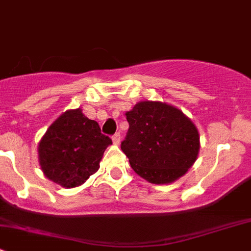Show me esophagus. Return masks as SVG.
Masks as SVG:
<instances>
[{"label":"esophagus","instance_id":"obj_1","mask_svg":"<svg viewBox=\"0 0 251 251\" xmlns=\"http://www.w3.org/2000/svg\"><path fill=\"white\" fill-rule=\"evenodd\" d=\"M111 140H113V142H114V143H115V144H119V143H120V133H115V135H114L113 136V137H111Z\"/></svg>","mask_w":251,"mask_h":251}]
</instances>
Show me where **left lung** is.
I'll return each instance as SVG.
<instances>
[{
	"label": "left lung",
	"mask_w": 251,
	"mask_h": 251,
	"mask_svg": "<svg viewBox=\"0 0 251 251\" xmlns=\"http://www.w3.org/2000/svg\"><path fill=\"white\" fill-rule=\"evenodd\" d=\"M125 115L130 127L121 149L136 174L151 183L168 184L191 169L201 148L199 132L181 110L142 100Z\"/></svg>",
	"instance_id": "8db88e82"
}]
</instances>
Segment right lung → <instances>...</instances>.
<instances>
[{
    "instance_id": "obj_1",
    "label": "right lung",
    "mask_w": 251,
    "mask_h": 251,
    "mask_svg": "<svg viewBox=\"0 0 251 251\" xmlns=\"http://www.w3.org/2000/svg\"><path fill=\"white\" fill-rule=\"evenodd\" d=\"M109 144L111 140L100 132L97 121L86 118L80 108L67 110L40 141L39 163L48 179L74 188L97 173Z\"/></svg>"
}]
</instances>
